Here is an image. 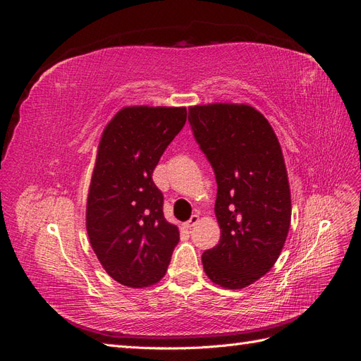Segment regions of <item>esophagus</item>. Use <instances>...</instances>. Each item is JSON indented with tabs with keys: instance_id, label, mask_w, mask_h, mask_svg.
Here are the masks:
<instances>
[{
	"instance_id": "1",
	"label": "esophagus",
	"mask_w": 361,
	"mask_h": 361,
	"mask_svg": "<svg viewBox=\"0 0 361 361\" xmlns=\"http://www.w3.org/2000/svg\"><path fill=\"white\" fill-rule=\"evenodd\" d=\"M199 220H200V218H199V215H197V214H194V215H191V218H190V220H188L187 223H185L183 226H185V228H191V227H194L195 224H197V223H199Z\"/></svg>"
}]
</instances>
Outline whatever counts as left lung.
<instances>
[{
    "label": "left lung",
    "instance_id": "left-lung-1",
    "mask_svg": "<svg viewBox=\"0 0 361 361\" xmlns=\"http://www.w3.org/2000/svg\"><path fill=\"white\" fill-rule=\"evenodd\" d=\"M188 122L215 173L218 244L202 264L215 285L243 289L276 264L290 226V190L279 140L250 105L211 104L188 110Z\"/></svg>",
    "mask_w": 361,
    "mask_h": 361
}]
</instances>
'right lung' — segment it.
<instances>
[{
    "instance_id": "1",
    "label": "right lung",
    "mask_w": 361,
    "mask_h": 361,
    "mask_svg": "<svg viewBox=\"0 0 361 361\" xmlns=\"http://www.w3.org/2000/svg\"><path fill=\"white\" fill-rule=\"evenodd\" d=\"M185 122V106H126L104 129L85 226L94 255L120 285H155L179 243L178 227L164 218V195L152 173Z\"/></svg>"
}]
</instances>
